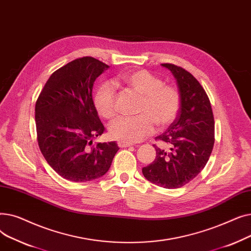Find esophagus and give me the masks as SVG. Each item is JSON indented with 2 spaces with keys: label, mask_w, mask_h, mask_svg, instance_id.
<instances>
[{
  "label": "esophagus",
  "mask_w": 251,
  "mask_h": 251,
  "mask_svg": "<svg viewBox=\"0 0 251 251\" xmlns=\"http://www.w3.org/2000/svg\"><path fill=\"white\" fill-rule=\"evenodd\" d=\"M131 146H132V143H130V142L121 141V140L118 141V147H119V148L124 149V148H128V147H131Z\"/></svg>",
  "instance_id": "1"
}]
</instances>
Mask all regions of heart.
<instances>
[{"mask_svg": "<svg viewBox=\"0 0 251 251\" xmlns=\"http://www.w3.org/2000/svg\"><path fill=\"white\" fill-rule=\"evenodd\" d=\"M119 81L141 96L135 117L119 119L110 127L114 139L126 142L141 141L153 133L155 124L165 128L172 124L181 109V95L177 87L163 83L162 79L140 69L125 72L119 76ZM95 107L107 120L117 116L116 92L114 87L102 84L95 96Z\"/></svg>", "mask_w": 251, "mask_h": 251, "instance_id": "b5f03b06", "label": "heart"}]
</instances>
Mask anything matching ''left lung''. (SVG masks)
Masks as SVG:
<instances>
[{"mask_svg":"<svg viewBox=\"0 0 251 251\" xmlns=\"http://www.w3.org/2000/svg\"><path fill=\"white\" fill-rule=\"evenodd\" d=\"M171 70L179 86L182 102L175 121L155 140L159 148L154 161L142 168L149 181L172 189L186 185L205 167L215 143V120L209 99L199 80L174 64H162Z\"/></svg>","mask_w":251,"mask_h":251,"instance_id":"1","label":"left lung"}]
</instances>
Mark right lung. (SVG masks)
Masks as SVG:
<instances>
[{"label": "right lung", "mask_w": 251, "mask_h": 251, "mask_svg": "<svg viewBox=\"0 0 251 251\" xmlns=\"http://www.w3.org/2000/svg\"><path fill=\"white\" fill-rule=\"evenodd\" d=\"M109 67L92 57L75 59L52 73L35 102L39 150L63 178L86 182L108 172L119 148L92 143L104 132L92 100L96 79Z\"/></svg>", "instance_id": "1"}]
</instances>
